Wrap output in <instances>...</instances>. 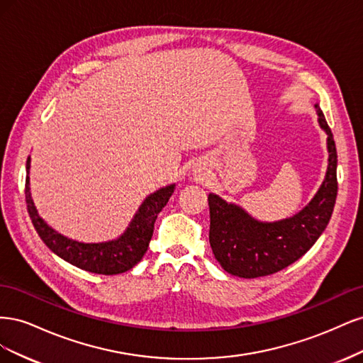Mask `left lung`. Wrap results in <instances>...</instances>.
I'll list each match as a JSON object with an SVG mask.
<instances>
[{"instance_id": "8db88e82", "label": "left lung", "mask_w": 363, "mask_h": 363, "mask_svg": "<svg viewBox=\"0 0 363 363\" xmlns=\"http://www.w3.org/2000/svg\"><path fill=\"white\" fill-rule=\"evenodd\" d=\"M315 108L318 123L328 136V167L321 188L303 211L281 221L260 223L242 207L208 195V240L215 259L232 276L256 279L289 267L311 250L330 221L337 195V155L324 113L318 104Z\"/></svg>"}]
</instances>
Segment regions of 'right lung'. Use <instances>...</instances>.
Here are the masks:
<instances>
[{
	"label": "right lung",
	"instance_id": "obj_1",
	"mask_svg": "<svg viewBox=\"0 0 363 363\" xmlns=\"http://www.w3.org/2000/svg\"><path fill=\"white\" fill-rule=\"evenodd\" d=\"M28 169L30 157L27 159V172ZM174 188L175 184H169L167 188H162L147 196L145 201L140 204L135 218L131 219L124 235H121L115 240L101 244L77 242V240H72L52 230L38 215L36 207L33 204L28 177L26 179V203L31 223L35 225L38 235L52 252H56L59 257L80 269L94 274H104V276H113V274L131 269L144 257L150 245L152 230H155L157 215L167 206Z\"/></svg>",
	"mask_w": 363,
	"mask_h": 363
}]
</instances>
